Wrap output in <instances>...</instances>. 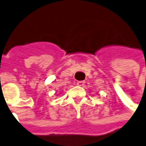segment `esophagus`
Returning a JSON list of instances; mask_svg holds the SVG:
<instances>
[{
    "mask_svg": "<svg viewBox=\"0 0 146 146\" xmlns=\"http://www.w3.org/2000/svg\"><path fill=\"white\" fill-rule=\"evenodd\" d=\"M84 83H85V82H84V80H79V81L76 82V84H77L78 86H84Z\"/></svg>",
    "mask_w": 146,
    "mask_h": 146,
    "instance_id": "obj_1",
    "label": "esophagus"
}]
</instances>
